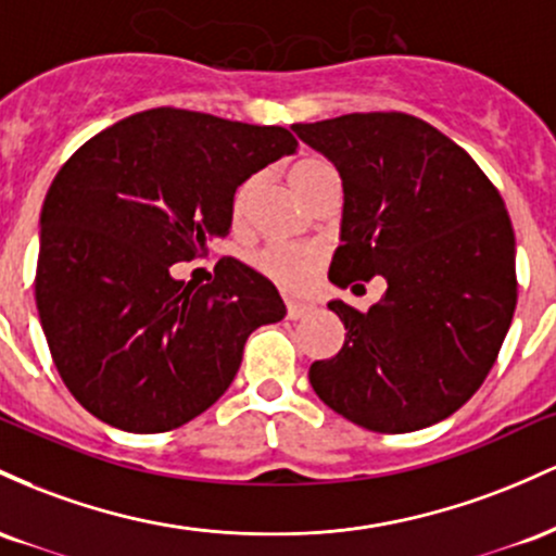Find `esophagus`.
<instances>
[{"label":"esophagus","mask_w":556,"mask_h":556,"mask_svg":"<svg viewBox=\"0 0 556 556\" xmlns=\"http://www.w3.org/2000/svg\"><path fill=\"white\" fill-rule=\"evenodd\" d=\"M312 307L309 304H302V302H286V315H289V320H299V317L307 315Z\"/></svg>","instance_id":"1"}]
</instances>
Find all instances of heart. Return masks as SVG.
Returning a JSON list of instances; mask_svg holds the SVG:
<instances>
[{
  "label": "heart",
  "instance_id": "obj_1",
  "mask_svg": "<svg viewBox=\"0 0 556 556\" xmlns=\"http://www.w3.org/2000/svg\"><path fill=\"white\" fill-rule=\"evenodd\" d=\"M286 180H289L291 191L302 199H307L309 194H315L320 186L326 184H336L339 176H336V167L330 165L328 160L315 157V154H304V157L294 160L286 170ZM252 191H254V178L241 180L236 186L233 197H230V220L233 226H244L247 212H249V202H252ZM323 257L320 249L315 247H265L260 249L257 254L252 257V265L257 267L265 278H270L273 283L280 286L286 291H302L320 276L323 270Z\"/></svg>",
  "mask_w": 556,
  "mask_h": 556
}]
</instances>
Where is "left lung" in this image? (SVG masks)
<instances>
[{"mask_svg": "<svg viewBox=\"0 0 556 556\" xmlns=\"http://www.w3.org/2000/svg\"><path fill=\"white\" fill-rule=\"evenodd\" d=\"M291 128L344 184L330 280L389 283L367 312L328 304L346 339L336 357L312 362V389L376 433L444 420L480 389L515 315V230L502 194L415 115L352 112Z\"/></svg>", "mask_w": 556, "mask_h": 556, "instance_id": "8db88e82", "label": "left lung"}]
</instances>
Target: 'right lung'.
I'll list each match as a JSON object with an SVG mask.
<instances>
[{
  "label": "right lung",
  "instance_id": "1",
  "mask_svg": "<svg viewBox=\"0 0 556 556\" xmlns=\"http://www.w3.org/2000/svg\"><path fill=\"white\" fill-rule=\"evenodd\" d=\"M296 147L280 126L157 108L104 128L60 167L34 286L80 407L128 433H165L226 394L249 333L283 320V299L233 257L204 286L170 270L228 233L241 180Z\"/></svg>",
  "mask_w": 556,
  "mask_h": 556
}]
</instances>
